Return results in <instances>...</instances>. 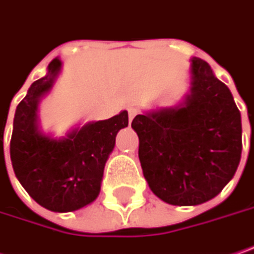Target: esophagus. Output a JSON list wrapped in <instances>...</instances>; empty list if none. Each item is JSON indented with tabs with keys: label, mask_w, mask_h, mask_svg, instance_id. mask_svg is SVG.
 I'll return each mask as SVG.
<instances>
[{
	"label": "esophagus",
	"mask_w": 254,
	"mask_h": 254,
	"mask_svg": "<svg viewBox=\"0 0 254 254\" xmlns=\"http://www.w3.org/2000/svg\"><path fill=\"white\" fill-rule=\"evenodd\" d=\"M138 113V109H135V108H129L127 109V116H129V121H132L133 119V116Z\"/></svg>",
	"instance_id": "34e87169"
}]
</instances>
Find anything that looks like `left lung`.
<instances>
[{
    "mask_svg": "<svg viewBox=\"0 0 254 254\" xmlns=\"http://www.w3.org/2000/svg\"><path fill=\"white\" fill-rule=\"evenodd\" d=\"M191 93L183 105L132 121L143 177L172 205L214 198L242 157V118L229 87L201 59L191 60Z\"/></svg>",
    "mask_w": 254,
    "mask_h": 254,
    "instance_id": "8db88e82",
    "label": "left lung"
}]
</instances>
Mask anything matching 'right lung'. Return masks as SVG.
I'll use <instances>...</instances> for the list:
<instances>
[{"label":"right lung","mask_w":254,"mask_h":254,"mask_svg":"<svg viewBox=\"0 0 254 254\" xmlns=\"http://www.w3.org/2000/svg\"><path fill=\"white\" fill-rule=\"evenodd\" d=\"M60 67L62 62L54 59L47 74L33 83L18 103L9 155L15 177L34 201L50 211L67 213L96 200L116 133L127 127V112L86 124L62 139L41 135L38 102L52 89Z\"/></svg>","instance_id":"add662e5"}]
</instances>
